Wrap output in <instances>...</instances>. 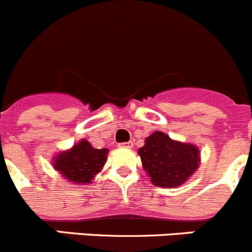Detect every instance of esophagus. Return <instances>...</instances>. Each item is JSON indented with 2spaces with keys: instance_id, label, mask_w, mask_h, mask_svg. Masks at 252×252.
<instances>
[{
  "instance_id": "esophagus-1",
  "label": "esophagus",
  "mask_w": 252,
  "mask_h": 252,
  "mask_svg": "<svg viewBox=\"0 0 252 252\" xmlns=\"http://www.w3.org/2000/svg\"><path fill=\"white\" fill-rule=\"evenodd\" d=\"M120 148H127V149H131L133 147V142H124V143L119 144Z\"/></svg>"
}]
</instances>
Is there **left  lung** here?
Segmentation results:
<instances>
[{
    "mask_svg": "<svg viewBox=\"0 0 252 252\" xmlns=\"http://www.w3.org/2000/svg\"><path fill=\"white\" fill-rule=\"evenodd\" d=\"M137 153L151 183L163 189L183 185L201 164V152L196 144L175 141L161 131L147 137Z\"/></svg>",
    "mask_w": 252,
    "mask_h": 252,
    "instance_id": "8db88e82",
    "label": "left lung"
}]
</instances>
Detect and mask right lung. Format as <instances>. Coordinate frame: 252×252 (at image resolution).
Segmentation results:
<instances>
[{"mask_svg": "<svg viewBox=\"0 0 252 252\" xmlns=\"http://www.w3.org/2000/svg\"><path fill=\"white\" fill-rule=\"evenodd\" d=\"M108 153V148H94L83 138L69 149L55 154L52 168L72 185H88L103 170Z\"/></svg>", "mask_w": 252, "mask_h": 252, "instance_id": "obj_1", "label": "right lung"}]
</instances>
